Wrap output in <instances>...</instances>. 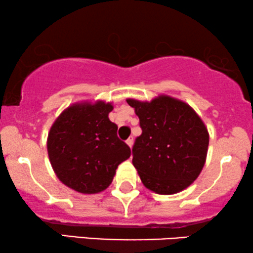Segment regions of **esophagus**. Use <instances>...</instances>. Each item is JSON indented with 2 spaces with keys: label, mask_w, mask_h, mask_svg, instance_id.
<instances>
[{
  "label": "esophagus",
  "mask_w": 253,
  "mask_h": 253,
  "mask_svg": "<svg viewBox=\"0 0 253 253\" xmlns=\"http://www.w3.org/2000/svg\"><path fill=\"white\" fill-rule=\"evenodd\" d=\"M126 143L129 146V148H132V147H133V136L129 137V139H127Z\"/></svg>",
  "instance_id": "obj_1"
}]
</instances>
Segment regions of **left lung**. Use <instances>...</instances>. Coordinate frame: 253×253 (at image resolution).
<instances>
[{"mask_svg":"<svg viewBox=\"0 0 253 253\" xmlns=\"http://www.w3.org/2000/svg\"><path fill=\"white\" fill-rule=\"evenodd\" d=\"M127 103L142 129L134 142L132 162L143 185L161 195L189 187L202 171L209 146L202 119L189 105L169 95Z\"/></svg>","mask_w":253,"mask_h":253,"instance_id":"8db88e82","label":"left lung"}]
</instances>
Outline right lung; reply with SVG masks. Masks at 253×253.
Returning a JSON list of instances; mask_svg holds the SVG:
<instances>
[{"instance_id": "add662e5", "label": "right lung", "mask_w": 253, "mask_h": 253, "mask_svg": "<svg viewBox=\"0 0 253 253\" xmlns=\"http://www.w3.org/2000/svg\"><path fill=\"white\" fill-rule=\"evenodd\" d=\"M111 103H78L64 110L47 135V154L60 182L82 194H97L113 181L130 148L108 119Z\"/></svg>"}]
</instances>
